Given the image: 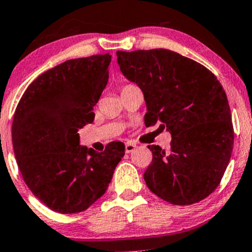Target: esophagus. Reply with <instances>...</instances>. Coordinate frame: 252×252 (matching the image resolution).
I'll use <instances>...</instances> for the list:
<instances>
[{"label":"esophagus","instance_id":"obj_1","mask_svg":"<svg viewBox=\"0 0 252 252\" xmlns=\"http://www.w3.org/2000/svg\"><path fill=\"white\" fill-rule=\"evenodd\" d=\"M136 149V144L132 142L126 143V153H132Z\"/></svg>","mask_w":252,"mask_h":252}]
</instances>
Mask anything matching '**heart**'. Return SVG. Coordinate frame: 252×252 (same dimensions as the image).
<instances>
[{
	"instance_id": "obj_1",
	"label": "heart",
	"mask_w": 252,
	"mask_h": 252,
	"mask_svg": "<svg viewBox=\"0 0 252 252\" xmlns=\"http://www.w3.org/2000/svg\"><path fill=\"white\" fill-rule=\"evenodd\" d=\"M129 86H131V85H126V86H124L123 89H126V88H129ZM123 89H122V90H123Z\"/></svg>"
}]
</instances>
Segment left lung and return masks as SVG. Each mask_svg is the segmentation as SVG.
<instances>
[{
    "label": "left lung",
    "instance_id": "8db88e82",
    "mask_svg": "<svg viewBox=\"0 0 252 252\" xmlns=\"http://www.w3.org/2000/svg\"><path fill=\"white\" fill-rule=\"evenodd\" d=\"M122 73L140 86L146 126L172 135L169 152L148 146V189L173 205H192L220 184L233 147V126L221 84L201 63L163 48L117 51Z\"/></svg>",
    "mask_w": 252,
    "mask_h": 252
}]
</instances>
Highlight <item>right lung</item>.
Wrapping results in <instances>:
<instances>
[{
	"label": "right lung",
	"mask_w": 252,
	"mask_h": 252,
	"mask_svg": "<svg viewBox=\"0 0 252 252\" xmlns=\"http://www.w3.org/2000/svg\"><path fill=\"white\" fill-rule=\"evenodd\" d=\"M111 56L67 60L28 86L14 114L11 136L16 162L31 192L58 213H78L102 196L126 147L104 152L79 146L78 130L92 112L109 79Z\"/></svg>",
	"instance_id": "obj_1"
}]
</instances>
